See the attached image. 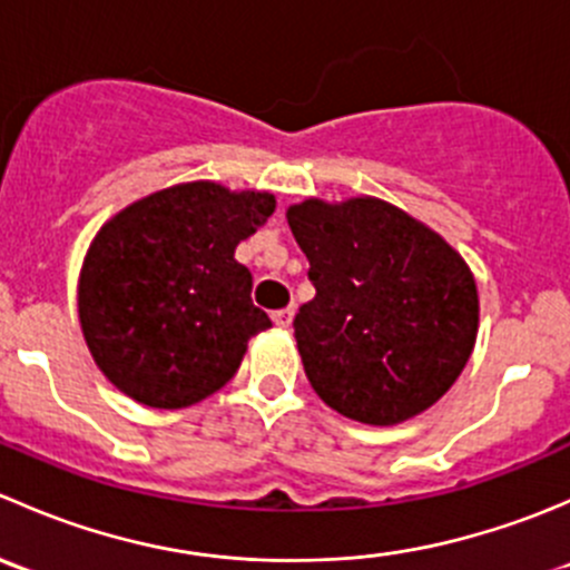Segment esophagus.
I'll use <instances>...</instances> for the list:
<instances>
[{
	"label": "esophagus",
	"instance_id": "1",
	"mask_svg": "<svg viewBox=\"0 0 570 570\" xmlns=\"http://www.w3.org/2000/svg\"><path fill=\"white\" fill-rule=\"evenodd\" d=\"M292 320H295V308H278V312H273V322L278 327H289Z\"/></svg>",
	"mask_w": 570,
	"mask_h": 570
}]
</instances>
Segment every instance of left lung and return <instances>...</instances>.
<instances>
[{
    "label": "left lung",
    "instance_id": "obj_1",
    "mask_svg": "<svg viewBox=\"0 0 570 570\" xmlns=\"http://www.w3.org/2000/svg\"><path fill=\"white\" fill-rule=\"evenodd\" d=\"M286 220L317 289L295 338L320 400L377 428L428 411L474 350L480 301L461 253L381 198H308Z\"/></svg>",
    "mask_w": 570,
    "mask_h": 570
}]
</instances>
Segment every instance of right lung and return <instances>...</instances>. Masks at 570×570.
<instances>
[{"label":"right lung","instance_id":"1","mask_svg":"<svg viewBox=\"0 0 570 570\" xmlns=\"http://www.w3.org/2000/svg\"><path fill=\"white\" fill-rule=\"evenodd\" d=\"M275 212L269 193L189 181L135 200L96 234L79 273V322L96 366L148 407H187L237 375L273 322L234 258Z\"/></svg>","mask_w":570,"mask_h":570}]
</instances>
